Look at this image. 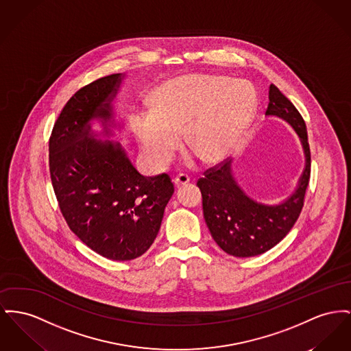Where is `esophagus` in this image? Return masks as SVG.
<instances>
[{
    "mask_svg": "<svg viewBox=\"0 0 351 351\" xmlns=\"http://www.w3.org/2000/svg\"><path fill=\"white\" fill-rule=\"evenodd\" d=\"M173 183H175V186H186V183H189V176L186 175V173H179V175L173 179Z\"/></svg>",
    "mask_w": 351,
    "mask_h": 351,
    "instance_id": "1",
    "label": "esophagus"
}]
</instances>
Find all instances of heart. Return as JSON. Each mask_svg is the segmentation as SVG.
I'll use <instances>...</instances> for the list:
<instances>
[{
  "mask_svg": "<svg viewBox=\"0 0 351 351\" xmlns=\"http://www.w3.org/2000/svg\"><path fill=\"white\" fill-rule=\"evenodd\" d=\"M257 108L254 87L244 80L212 74H186L160 84L152 108L132 118L145 156L156 165L171 160L180 132L192 156L206 163L224 160L240 142Z\"/></svg>",
  "mask_w": 351,
  "mask_h": 351,
  "instance_id": "obj_1",
  "label": "heart"
}]
</instances>
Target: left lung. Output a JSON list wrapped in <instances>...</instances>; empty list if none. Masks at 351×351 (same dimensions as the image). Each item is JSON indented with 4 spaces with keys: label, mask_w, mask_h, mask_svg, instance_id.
I'll use <instances>...</instances> for the list:
<instances>
[{
    "label": "left lung",
    "mask_w": 351,
    "mask_h": 351,
    "mask_svg": "<svg viewBox=\"0 0 351 351\" xmlns=\"http://www.w3.org/2000/svg\"><path fill=\"white\" fill-rule=\"evenodd\" d=\"M265 115L285 121L295 131L304 148L305 167L291 195L273 206L253 200L236 182L232 159L209 168L197 182L206 227L216 244L234 257L258 256L277 245L297 221L309 184L306 124L294 104L273 83L269 86Z\"/></svg>",
    "instance_id": "8db88e82"
}]
</instances>
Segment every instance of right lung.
<instances>
[{
	"label": "right lung",
	"instance_id": "1",
	"mask_svg": "<svg viewBox=\"0 0 351 351\" xmlns=\"http://www.w3.org/2000/svg\"><path fill=\"white\" fill-rule=\"evenodd\" d=\"M124 74H111L78 90L64 104L49 141L53 188L70 229L90 249L115 261L134 260L152 245L173 184L167 173L141 175L114 135L112 101Z\"/></svg>",
	"mask_w": 351,
	"mask_h": 351
}]
</instances>
